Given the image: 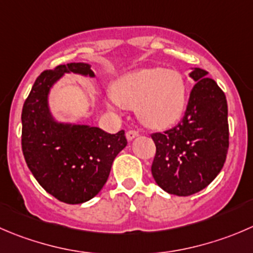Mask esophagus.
Returning <instances> with one entry per match:
<instances>
[{"mask_svg":"<svg viewBox=\"0 0 253 253\" xmlns=\"http://www.w3.org/2000/svg\"><path fill=\"white\" fill-rule=\"evenodd\" d=\"M137 136H138V131H136V129H129V131L126 132V137L128 141H132Z\"/></svg>","mask_w":253,"mask_h":253,"instance_id":"1","label":"esophagus"}]
</instances>
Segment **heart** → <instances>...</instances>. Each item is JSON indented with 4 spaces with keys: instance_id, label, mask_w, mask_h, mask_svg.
I'll return each instance as SVG.
<instances>
[{
    "instance_id": "1",
    "label": "heart",
    "mask_w": 253,
    "mask_h": 253,
    "mask_svg": "<svg viewBox=\"0 0 253 253\" xmlns=\"http://www.w3.org/2000/svg\"><path fill=\"white\" fill-rule=\"evenodd\" d=\"M110 97V109L121 105L136 109L147 126L166 127L183 115L186 104V83L176 70L163 68L139 69L117 80Z\"/></svg>"
}]
</instances>
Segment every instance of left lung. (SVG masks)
<instances>
[{
    "label": "left lung",
    "instance_id": "8db88e82",
    "mask_svg": "<svg viewBox=\"0 0 253 253\" xmlns=\"http://www.w3.org/2000/svg\"><path fill=\"white\" fill-rule=\"evenodd\" d=\"M194 68L186 110L173 128L152 133L156 156L152 175L169 194L188 197L207 188L224 167L229 151L227 102L224 91Z\"/></svg>",
    "mask_w": 253,
    "mask_h": 253
}]
</instances>
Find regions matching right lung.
Returning a JSON list of instances; mask_svg holds the SVG:
<instances>
[{
	"instance_id": "obj_1",
	"label": "right lung",
	"mask_w": 253,
	"mask_h": 253,
	"mask_svg": "<svg viewBox=\"0 0 253 253\" xmlns=\"http://www.w3.org/2000/svg\"><path fill=\"white\" fill-rule=\"evenodd\" d=\"M64 73L95 77L86 63H69L37 78L22 110V151L46 193L67 204H82L99 194L127 139L124 129L111 134L99 127L59 124L53 119L48 94Z\"/></svg>"
}]
</instances>
